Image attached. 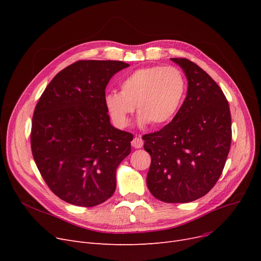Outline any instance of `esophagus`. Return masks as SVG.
Listing matches in <instances>:
<instances>
[{
  "label": "esophagus",
  "mask_w": 261,
  "mask_h": 261,
  "mask_svg": "<svg viewBox=\"0 0 261 261\" xmlns=\"http://www.w3.org/2000/svg\"><path fill=\"white\" fill-rule=\"evenodd\" d=\"M131 145H132L134 148H142L143 145H144V141L142 140L141 135H136L135 138L132 140Z\"/></svg>",
  "instance_id": "1"
}]
</instances>
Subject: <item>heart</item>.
<instances>
[{
    "instance_id": "obj_1",
    "label": "heart",
    "mask_w": 261,
    "mask_h": 261,
    "mask_svg": "<svg viewBox=\"0 0 261 261\" xmlns=\"http://www.w3.org/2000/svg\"><path fill=\"white\" fill-rule=\"evenodd\" d=\"M187 93V80L174 66L139 68L120 82V93L105 97L109 115L116 126L125 128L136 106L141 125L162 127L171 121L181 109Z\"/></svg>"
}]
</instances>
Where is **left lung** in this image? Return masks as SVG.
<instances>
[{
    "label": "left lung",
    "instance_id": "8db88e82",
    "mask_svg": "<svg viewBox=\"0 0 261 261\" xmlns=\"http://www.w3.org/2000/svg\"><path fill=\"white\" fill-rule=\"evenodd\" d=\"M187 77L186 98L160 131L143 135L151 156L147 186L166 203H186L206 195L220 177L231 142L228 101L216 81L186 58H171Z\"/></svg>",
    "mask_w": 261,
    "mask_h": 261
}]
</instances>
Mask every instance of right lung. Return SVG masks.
I'll return each instance as SVG.
<instances>
[{
  "label": "right lung",
  "mask_w": 261,
  "mask_h": 261,
  "mask_svg": "<svg viewBox=\"0 0 261 261\" xmlns=\"http://www.w3.org/2000/svg\"><path fill=\"white\" fill-rule=\"evenodd\" d=\"M128 66L76 61L53 78L35 108L34 160L48 188L67 203L91 207L114 194L116 169L131 152L133 135L110 123L106 87Z\"/></svg>",
  "instance_id": "add662e5"
}]
</instances>
